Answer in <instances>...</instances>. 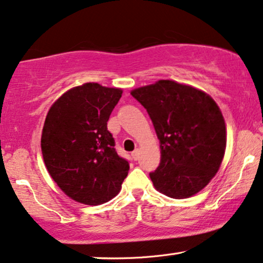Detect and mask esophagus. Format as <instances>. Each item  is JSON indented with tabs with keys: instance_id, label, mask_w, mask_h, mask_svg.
Returning <instances> with one entry per match:
<instances>
[{
	"instance_id": "obj_1",
	"label": "esophagus",
	"mask_w": 263,
	"mask_h": 263,
	"mask_svg": "<svg viewBox=\"0 0 263 263\" xmlns=\"http://www.w3.org/2000/svg\"><path fill=\"white\" fill-rule=\"evenodd\" d=\"M131 156H132V159H134L135 161H137V160H138V157H139V150H138V149H136L135 152H132Z\"/></svg>"
}]
</instances>
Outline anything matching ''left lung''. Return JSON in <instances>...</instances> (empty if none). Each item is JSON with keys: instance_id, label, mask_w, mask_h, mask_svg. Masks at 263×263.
I'll list each match as a JSON object with an SVG mask.
<instances>
[{"instance_id": "obj_1", "label": "left lung", "mask_w": 263, "mask_h": 263, "mask_svg": "<svg viewBox=\"0 0 263 263\" xmlns=\"http://www.w3.org/2000/svg\"><path fill=\"white\" fill-rule=\"evenodd\" d=\"M131 95L145 108L160 141L161 161L149 174L168 197H191L219 171L226 149V126L211 96L173 80L138 87Z\"/></svg>"}]
</instances>
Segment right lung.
Wrapping results in <instances>:
<instances>
[{
    "label": "right lung",
    "instance_id": "obj_1",
    "mask_svg": "<svg viewBox=\"0 0 263 263\" xmlns=\"http://www.w3.org/2000/svg\"><path fill=\"white\" fill-rule=\"evenodd\" d=\"M121 89L85 83L65 92L49 109L41 146L49 174L68 197L83 204L110 201L127 177L107 121Z\"/></svg>",
    "mask_w": 263,
    "mask_h": 263
}]
</instances>
